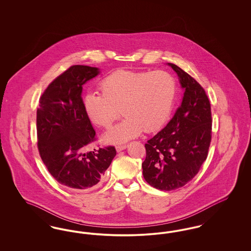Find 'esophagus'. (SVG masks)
Wrapping results in <instances>:
<instances>
[{"label": "esophagus", "mask_w": 251, "mask_h": 251, "mask_svg": "<svg viewBox=\"0 0 251 251\" xmlns=\"http://www.w3.org/2000/svg\"><path fill=\"white\" fill-rule=\"evenodd\" d=\"M127 148V146L126 145H118V146H116V150H117V151H123V150H125Z\"/></svg>", "instance_id": "obj_1"}]
</instances>
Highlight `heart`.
Wrapping results in <instances>:
<instances>
[{
	"instance_id": "heart-1",
	"label": "heart",
	"mask_w": 251,
	"mask_h": 251,
	"mask_svg": "<svg viewBox=\"0 0 251 251\" xmlns=\"http://www.w3.org/2000/svg\"><path fill=\"white\" fill-rule=\"evenodd\" d=\"M101 93L84 96V109L95 125L109 128L120 115L125 119L104 134L108 143H122L142 131L161 129L167 122L176 96L174 77L165 71L118 70L100 83Z\"/></svg>"
}]
</instances>
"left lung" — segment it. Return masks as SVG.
Wrapping results in <instances>:
<instances>
[{"label":"left lung","mask_w":251,"mask_h":251,"mask_svg":"<svg viewBox=\"0 0 251 251\" xmlns=\"http://www.w3.org/2000/svg\"><path fill=\"white\" fill-rule=\"evenodd\" d=\"M184 94L167 126L145 144L144 179L160 190L171 191L185 185L207 159L212 140V112L204 88L175 64Z\"/></svg>","instance_id":"left-lung-1"}]
</instances>
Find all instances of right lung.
Returning <instances> with one entry per match:
<instances>
[{
  "instance_id": "obj_1",
  "label": "right lung",
  "mask_w": 251,
  "mask_h": 251,
  "mask_svg": "<svg viewBox=\"0 0 251 251\" xmlns=\"http://www.w3.org/2000/svg\"><path fill=\"white\" fill-rule=\"evenodd\" d=\"M99 72L88 66L70 67L49 84L36 111L40 157L54 179L75 190L97 187L117 154L114 146L85 151L97 137L84 112L82 90Z\"/></svg>"
}]
</instances>
